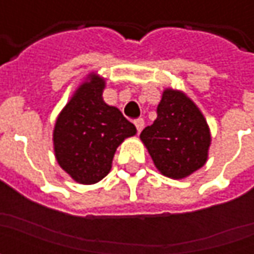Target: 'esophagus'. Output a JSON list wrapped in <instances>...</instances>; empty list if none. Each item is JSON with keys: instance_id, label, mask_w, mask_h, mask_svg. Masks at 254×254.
Masks as SVG:
<instances>
[{"instance_id": "obj_1", "label": "esophagus", "mask_w": 254, "mask_h": 254, "mask_svg": "<svg viewBox=\"0 0 254 254\" xmlns=\"http://www.w3.org/2000/svg\"><path fill=\"white\" fill-rule=\"evenodd\" d=\"M134 125H136V129H137V132H141L144 127V120L143 118H137L136 121H134Z\"/></svg>"}]
</instances>
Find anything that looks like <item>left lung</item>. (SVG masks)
Here are the masks:
<instances>
[{"mask_svg":"<svg viewBox=\"0 0 254 254\" xmlns=\"http://www.w3.org/2000/svg\"><path fill=\"white\" fill-rule=\"evenodd\" d=\"M158 117L140 138L154 165L163 176L182 180L205 165L211 144L209 127L190 98L166 88L158 105Z\"/></svg>","mask_w":254,"mask_h":254,"instance_id":"1","label":"left lung"}]
</instances>
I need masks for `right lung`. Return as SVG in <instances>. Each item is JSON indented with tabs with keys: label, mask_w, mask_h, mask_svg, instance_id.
Instances as JSON below:
<instances>
[{
	"label": "right lung",
	"mask_w": 254,
	"mask_h": 254,
	"mask_svg": "<svg viewBox=\"0 0 254 254\" xmlns=\"http://www.w3.org/2000/svg\"><path fill=\"white\" fill-rule=\"evenodd\" d=\"M105 78L91 73L60 113L53 143L58 165L83 185L96 184L111 170L118 145L136 127L102 98Z\"/></svg>",
	"instance_id": "obj_1"
}]
</instances>
